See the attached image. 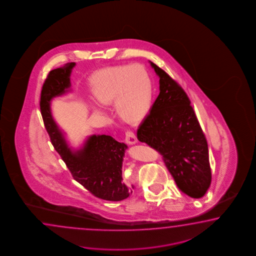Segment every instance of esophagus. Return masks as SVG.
Here are the masks:
<instances>
[{"label":"esophagus","instance_id":"34e87169","mask_svg":"<svg viewBox=\"0 0 256 256\" xmlns=\"http://www.w3.org/2000/svg\"><path fill=\"white\" fill-rule=\"evenodd\" d=\"M126 140L127 144H136L137 142V139H136V136L130 130H127L126 132Z\"/></svg>","mask_w":256,"mask_h":256}]
</instances>
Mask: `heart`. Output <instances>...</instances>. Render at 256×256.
<instances>
[{
  "mask_svg": "<svg viewBox=\"0 0 256 256\" xmlns=\"http://www.w3.org/2000/svg\"><path fill=\"white\" fill-rule=\"evenodd\" d=\"M92 92L102 106L114 104L116 116L120 122L136 126L149 114L152 84L148 72L142 64L112 66L94 76ZM90 106L94 114L106 117L100 107L92 104Z\"/></svg>",
  "mask_w": 256,
  "mask_h": 256,
  "instance_id": "1",
  "label": "heart"
}]
</instances>
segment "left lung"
<instances>
[{
  "mask_svg": "<svg viewBox=\"0 0 256 256\" xmlns=\"http://www.w3.org/2000/svg\"><path fill=\"white\" fill-rule=\"evenodd\" d=\"M160 94L137 130L142 142L158 150L178 188L192 198L206 194L212 180L208 144L186 92L150 62Z\"/></svg>",
  "mask_w": 256,
  "mask_h": 256,
  "instance_id": "8db88e82",
  "label": "left lung"
}]
</instances>
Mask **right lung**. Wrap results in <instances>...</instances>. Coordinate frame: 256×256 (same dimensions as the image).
<instances>
[{
  "label": "right lung",
  "instance_id": "right-lung-1",
  "mask_svg": "<svg viewBox=\"0 0 256 256\" xmlns=\"http://www.w3.org/2000/svg\"><path fill=\"white\" fill-rule=\"evenodd\" d=\"M76 62L50 70L40 92V109L50 142L74 180L102 200H124L132 192L122 180V160L127 146L112 136H89L79 150H72L52 116L50 100L70 90V72ZM134 188V187H132Z\"/></svg>",
  "mask_w": 256,
  "mask_h": 256
}]
</instances>
